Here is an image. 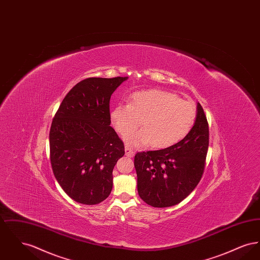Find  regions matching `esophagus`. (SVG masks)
Here are the masks:
<instances>
[{
  "instance_id": "1",
  "label": "esophagus",
  "mask_w": 260,
  "mask_h": 260,
  "mask_svg": "<svg viewBox=\"0 0 260 260\" xmlns=\"http://www.w3.org/2000/svg\"><path fill=\"white\" fill-rule=\"evenodd\" d=\"M124 152H125V155L127 157H133L135 155V151L131 148V147H128V146L124 147Z\"/></svg>"
}]
</instances>
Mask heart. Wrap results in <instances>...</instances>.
I'll list each match as a JSON object with an SVG mask.
<instances>
[{
    "label": "heart",
    "instance_id": "1",
    "mask_svg": "<svg viewBox=\"0 0 260 260\" xmlns=\"http://www.w3.org/2000/svg\"><path fill=\"white\" fill-rule=\"evenodd\" d=\"M195 105L174 93L161 89L139 90L128 99V104H118L112 108L110 120L126 144L143 146L151 142L153 147L171 146L184 138L196 120Z\"/></svg>",
    "mask_w": 260,
    "mask_h": 260
}]
</instances>
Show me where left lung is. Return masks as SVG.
<instances>
[{
    "label": "left lung",
    "mask_w": 260,
    "mask_h": 260,
    "mask_svg": "<svg viewBox=\"0 0 260 260\" xmlns=\"http://www.w3.org/2000/svg\"><path fill=\"white\" fill-rule=\"evenodd\" d=\"M209 124L201 104L188 135L168 148L135 156L139 197L154 208L179 204L198 185L209 148Z\"/></svg>",
    "instance_id": "8db88e82"
}]
</instances>
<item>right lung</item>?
I'll use <instances>...</instances> for the list:
<instances>
[{"label": "right lung", "mask_w": 260, "mask_h": 260, "mask_svg": "<svg viewBox=\"0 0 260 260\" xmlns=\"http://www.w3.org/2000/svg\"><path fill=\"white\" fill-rule=\"evenodd\" d=\"M127 77L87 78L66 94L50 131V162L64 192L84 205H96L113 187V169L124 155L112 127V93Z\"/></svg>", "instance_id": "add662e5"}]
</instances>
